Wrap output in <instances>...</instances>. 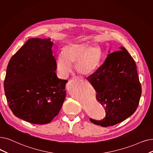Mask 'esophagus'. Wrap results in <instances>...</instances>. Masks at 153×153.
<instances>
[{"instance_id":"obj_1","label":"esophagus","mask_w":153,"mask_h":153,"mask_svg":"<svg viewBox=\"0 0 153 153\" xmlns=\"http://www.w3.org/2000/svg\"><path fill=\"white\" fill-rule=\"evenodd\" d=\"M75 78L77 79H81V80H82V79H83V77H80V76H76Z\"/></svg>"}]
</instances>
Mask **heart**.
<instances>
[{"instance_id": "heart-1", "label": "heart", "mask_w": 153, "mask_h": 153, "mask_svg": "<svg viewBox=\"0 0 153 153\" xmlns=\"http://www.w3.org/2000/svg\"><path fill=\"white\" fill-rule=\"evenodd\" d=\"M56 61V72L62 79L68 78L75 64L76 71L82 75H89L98 68L101 59V49L96 45L71 42L65 44Z\"/></svg>"}]
</instances>
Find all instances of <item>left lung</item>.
Instances as JSON below:
<instances>
[{
	"label": "left lung",
	"instance_id": "obj_1",
	"mask_svg": "<svg viewBox=\"0 0 153 153\" xmlns=\"http://www.w3.org/2000/svg\"><path fill=\"white\" fill-rule=\"evenodd\" d=\"M119 49L108 54L103 64L87 79L106 113L102 120L90 121L102 127L117 124L133 114L141 96L134 59L123 46Z\"/></svg>",
	"mask_w": 153,
	"mask_h": 153
}]
</instances>
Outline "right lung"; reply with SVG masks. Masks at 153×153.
<instances>
[{
	"instance_id": "obj_1",
	"label": "right lung",
	"mask_w": 153,
	"mask_h": 153,
	"mask_svg": "<svg viewBox=\"0 0 153 153\" xmlns=\"http://www.w3.org/2000/svg\"><path fill=\"white\" fill-rule=\"evenodd\" d=\"M31 38L13 56L7 68L4 91L16 117L35 124H48L60 111L67 80L56 74L53 42Z\"/></svg>"
}]
</instances>
